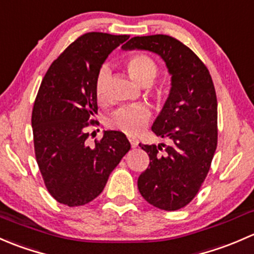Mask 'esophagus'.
Returning a JSON list of instances; mask_svg holds the SVG:
<instances>
[{
	"label": "esophagus",
	"mask_w": 254,
	"mask_h": 254,
	"mask_svg": "<svg viewBox=\"0 0 254 254\" xmlns=\"http://www.w3.org/2000/svg\"><path fill=\"white\" fill-rule=\"evenodd\" d=\"M128 140H129V143H130V146H132V148H135V146L138 145V139L137 138H134V137H128Z\"/></svg>",
	"instance_id": "obj_1"
}]
</instances>
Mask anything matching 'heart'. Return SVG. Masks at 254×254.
I'll use <instances>...</instances> for the list:
<instances>
[{
    "label": "heart",
    "mask_w": 254,
    "mask_h": 254,
    "mask_svg": "<svg viewBox=\"0 0 254 254\" xmlns=\"http://www.w3.org/2000/svg\"><path fill=\"white\" fill-rule=\"evenodd\" d=\"M126 66L132 79L142 85H149L153 83L158 73L155 62L145 55H133L127 60ZM109 75L110 69L106 66L101 67L96 74L95 95L99 101H104L106 98ZM149 119H150V110L148 106H124L114 112V115L110 117L109 126L128 135H135L146 126Z\"/></svg>",
    "instance_id": "obj_1"
}]
</instances>
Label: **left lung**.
Masks as SVG:
<instances>
[{
  "label": "left lung",
  "mask_w": 254,
  "mask_h": 254,
  "mask_svg": "<svg viewBox=\"0 0 254 254\" xmlns=\"http://www.w3.org/2000/svg\"><path fill=\"white\" fill-rule=\"evenodd\" d=\"M122 50H144L165 62L171 88L151 130L171 145L139 144L149 155L138 190L149 204L163 210L187 205L210 169L218 143V103L209 70L197 55L169 35L134 36Z\"/></svg>",
  "instance_id": "left-lung-1"
}]
</instances>
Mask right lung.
Instances as JSON below:
<instances>
[{"mask_svg":"<svg viewBox=\"0 0 254 254\" xmlns=\"http://www.w3.org/2000/svg\"><path fill=\"white\" fill-rule=\"evenodd\" d=\"M128 38L84 34L52 62L41 82L31 115L34 149L50 194L64 205H84L98 197L130 149L119 130H104L95 145L87 144V127L98 114L96 74Z\"/></svg>","mask_w":254,"mask_h":254,"instance_id":"right-lung-1","label":"right lung"}]
</instances>
